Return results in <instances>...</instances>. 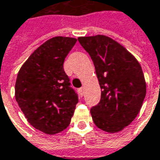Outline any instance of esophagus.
I'll list each match as a JSON object with an SVG mask.
<instances>
[{
	"instance_id": "obj_1",
	"label": "esophagus",
	"mask_w": 160,
	"mask_h": 160,
	"mask_svg": "<svg viewBox=\"0 0 160 160\" xmlns=\"http://www.w3.org/2000/svg\"><path fill=\"white\" fill-rule=\"evenodd\" d=\"M79 93H80V96L82 97L83 94H84V88H79Z\"/></svg>"
}]
</instances>
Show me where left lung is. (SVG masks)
I'll list each match as a JSON object with an SVG mask.
<instances>
[{
    "mask_svg": "<svg viewBox=\"0 0 160 160\" xmlns=\"http://www.w3.org/2000/svg\"><path fill=\"white\" fill-rule=\"evenodd\" d=\"M78 41L90 56L101 88V100L90 110L93 121L105 132H119L135 119L145 97L140 63L108 36L79 37Z\"/></svg>",
    "mask_w": 160,
    "mask_h": 160,
    "instance_id": "8db88e82",
    "label": "left lung"
}]
</instances>
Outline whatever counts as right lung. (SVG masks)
I'll list each match as a JSON object with an SVG mask.
<instances>
[{
  "mask_svg": "<svg viewBox=\"0 0 160 160\" xmlns=\"http://www.w3.org/2000/svg\"><path fill=\"white\" fill-rule=\"evenodd\" d=\"M77 39L54 37L34 50L18 73L15 97L27 121L47 135L69 126L79 98L63 62Z\"/></svg>",
  "mask_w": 160,
  "mask_h": 160,
  "instance_id": "right-lung-1",
  "label": "right lung"
}]
</instances>
